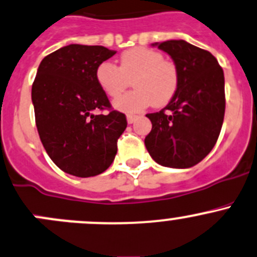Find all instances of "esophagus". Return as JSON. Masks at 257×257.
<instances>
[{"instance_id": "1", "label": "esophagus", "mask_w": 257, "mask_h": 257, "mask_svg": "<svg viewBox=\"0 0 257 257\" xmlns=\"http://www.w3.org/2000/svg\"><path fill=\"white\" fill-rule=\"evenodd\" d=\"M137 119H138V116L133 115V114H128V115H126V120H128L129 124L134 123V121H136Z\"/></svg>"}]
</instances>
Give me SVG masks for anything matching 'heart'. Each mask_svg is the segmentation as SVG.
Instances as JSON below:
<instances>
[{
  "label": "heart",
  "mask_w": 257,
  "mask_h": 257,
  "mask_svg": "<svg viewBox=\"0 0 257 257\" xmlns=\"http://www.w3.org/2000/svg\"><path fill=\"white\" fill-rule=\"evenodd\" d=\"M99 88L109 98L120 95L133 80L134 90L114 100V106L126 113H137L154 104L163 106L172 100L179 85V71L171 60L156 50L133 47L120 55V65L103 61L96 68Z\"/></svg>",
  "instance_id": "obj_1"
}]
</instances>
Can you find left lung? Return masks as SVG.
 Segmentation results:
<instances>
[{
	"mask_svg": "<svg viewBox=\"0 0 257 257\" xmlns=\"http://www.w3.org/2000/svg\"><path fill=\"white\" fill-rule=\"evenodd\" d=\"M179 71L176 95L161 111L147 114L152 131L144 139L158 164L189 168L215 147L225 116V76L210 51L184 40L156 42Z\"/></svg>",
	"mask_w": 257,
	"mask_h": 257,
	"instance_id": "left-lung-1",
	"label": "left lung"
}]
</instances>
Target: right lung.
Here are the masks:
<instances>
[{"label": "right lung", "mask_w": 257, "mask_h": 257, "mask_svg": "<svg viewBox=\"0 0 257 257\" xmlns=\"http://www.w3.org/2000/svg\"><path fill=\"white\" fill-rule=\"evenodd\" d=\"M116 51L71 44L45 56L32 84L37 132L51 161L65 173L93 177L109 168L126 118L111 110L99 88L96 68ZM108 108L106 116L91 111Z\"/></svg>", "instance_id": "1"}]
</instances>
